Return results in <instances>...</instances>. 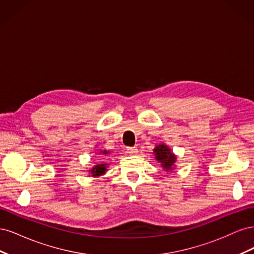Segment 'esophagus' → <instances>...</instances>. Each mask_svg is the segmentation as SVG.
I'll return each mask as SVG.
<instances>
[{
	"instance_id": "esophagus-1",
	"label": "esophagus",
	"mask_w": 254,
	"mask_h": 254,
	"mask_svg": "<svg viewBox=\"0 0 254 254\" xmlns=\"http://www.w3.org/2000/svg\"><path fill=\"white\" fill-rule=\"evenodd\" d=\"M127 152L130 153V155H135V153L137 152V148L136 147H128Z\"/></svg>"
}]
</instances>
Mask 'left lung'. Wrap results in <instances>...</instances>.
<instances>
[{"label": "left lung", "instance_id": "1", "mask_svg": "<svg viewBox=\"0 0 254 254\" xmlns=\"http://www.w3.org/2000/svg\"><path fill=\"white\" fill-rule=\"evenodd\" d=\"M153 156L164 171L171 173L176 168L177 156L166 144L161 143L156 145L153 148Z\"/></svg>", "mask_w": 254, "mask_h": 254}]
</instances>
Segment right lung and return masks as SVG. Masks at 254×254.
Masks as SVG:
<instances>
[{"instance_id":"1","label":"right lung","mask_w":254,"mask_h":254,"mask_svg":"<svg viewBox=\"0 0 254 254\" xmlns=\"http://www.w3.org/2000/svg\"><path fill=\"white\" fill-rule=\"evenodd\" d=\"M95 153H96V155H98V156L103 157V156H108L109 153H110V151L107 150V149H104V150H99L98 152H97V150H96ZM108 165H109V164H107V163L96 164V165H94V166L92 167L91 170L89 171V174H90L92 177H101V176H103V175L106 174L107 168H108Z\"/></svg>"}]
</instances>
